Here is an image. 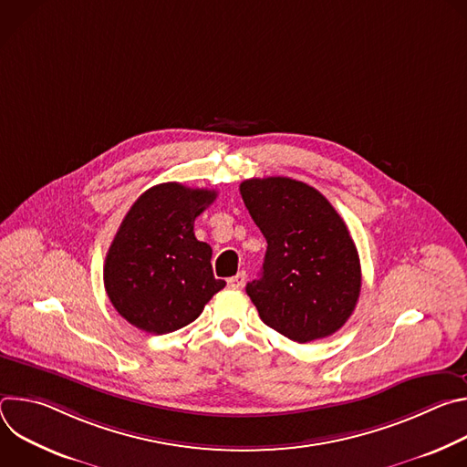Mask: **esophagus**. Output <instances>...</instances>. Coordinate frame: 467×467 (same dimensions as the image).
Masks as SVG:
<instances>
[{
  "label": "esophagus",
  "instance_id": "obj_1",
  "mask_svg": "<svg viewBox=\"0 0 467 467\" xmlns=\"http://www.w3.org/2000/svg\"><path fill=\"white\" fill-rule=\"evenodd\" d=\"M244 285H245V274H244V272L236 274L234 277H231V279L227 281V286H229V288H236V290L244 288Z\"/></svg>",
  "mask_w": 467,
  "mask_h": 467
}]
</instances>
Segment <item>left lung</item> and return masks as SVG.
Returning a JSON list of instances; mask_svg holds the SVG:
<instances>
[{"label": "left lung", "instance_id": "8db88e82", "mask_svg": "<svg viewBox=\"0 0 467 467\" xmlns=\"http://www.w3.org/2000/svg\"><path fill=\"white\" fill-rule=\"evenodd\" d=\"M240 193L268 242L260 277L245 286L260 319L299 344L335 335L362 286L358 251L340 214L290 177L247 179Z\"/></svg>", "mask_w": 467, "mask_h": 467}]
</instances>
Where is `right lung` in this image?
<instances>
[{"label":"right lung","instance_id":"obj_1","mask_svg":"<svg viewBox=\"0 0 467 467\" xmlns=\"http://www.w3.org/2000/svg\"><path fill=\"white\" fill-rule=\"evenodd\" d=\"M218 192L162 182L125 214L105 258L103 281L112 306L130 325L166 335L192 323L225 281L213 274V249L193 222Z\"/></svg>","mask_w":467,"mask_h":467}]
</instances>
